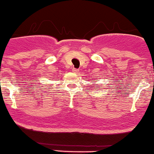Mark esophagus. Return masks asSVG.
Here are the masks:
<instances>
[{
  "instance_id": "esophagus-1",
  "label": "esophagus",
  "mask_w": 154,
  "mask_h": 154,
  "mask_svg": "<svg viewBox=\"0 0 154 154\" xmlns=\"http://www.w3.org/2000/svg\"><path fill=\"white\" fill-rule=\"evenodd\" d=\"M72 72H74V73H75V74H78L79 71V69H76V68H73V69H72Z\"/></svg>"
}]
</instances>
